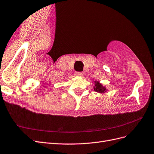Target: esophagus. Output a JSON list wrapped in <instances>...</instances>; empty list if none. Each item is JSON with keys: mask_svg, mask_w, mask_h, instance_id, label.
I'll return each mask as SVG.
<instances>
[{"mask_svg": "<svg viewBox=\"0 0 154 154\" xmlns=\"http://www.w3.org/2000/svg\"><path fill=\"white\" fill-rule=\"evenodd\" d=\"M75 75L76 76H82L83 75V72H76Z\"/></svg>", "mask_w": 154, "mask_h": 154, "instance_id": "esophagus-1", "label": "esophagus"}]
</instances>
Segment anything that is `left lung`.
<instances>
[{"instance_id": "obj_1", "label": "left lung", "mask_w": 154, "mask_h": 154, "mask_svg": "<svg viewBox=\"0 0 154 154\" xmlns=\"http://www.w3.org/2000/svg\"><path fill=\"white\" fill-rule=\"evenodd\" d=\"M95 87L94 88V90L96 92H100V93H102V92H104L105 88L103 87L100 83H97L96 84H95Z\"/></svg>"}]
</instances>
